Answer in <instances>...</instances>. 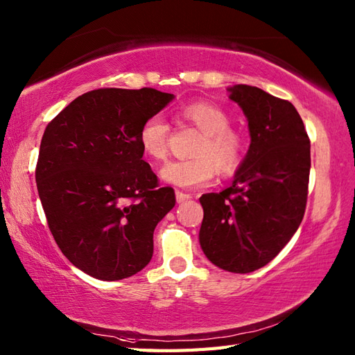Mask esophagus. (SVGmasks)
<instances>
[{
	"mask_svg": "<svg viewBox=\"0 0 355 355\" xmlns=\"http://www.w3.org/2000/svg\"><path fill=\"white\" fill-rule=\"evenodd\" d=\"M175 197H177V202H184V201L192 198L191 193H184V192H182V191H177V192H175Z\"/></svg>",
	"mask_w": 355,
	"mask_h": 355,
	"instance_id": "1",
	"label": "esophagus"
}]
</instances>
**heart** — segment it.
Wrapping results in <instances>:
<instances>
[{
    "label": "heart",
    "instance_id": "heart-1",
    "mask_svg": "<svg viewBox=\"0 0 355 355\" xmlns=\"http://www.w3.org/2000/svg\"><path fill=\"white\" fill-rule=\"evenodd\" d=\"M182 122L192 125L201 137L192 149L191 160L169 162L163 166V182L172 186L195 189L212 182L216 171L230 175L244 160L247 141L244 134L230 126V116L220 105L200 101L178 111ZM139 143L143 154L154 162L168 157L169 125L162 116H150L141 123Z\"/></svg>",
    "mask_w": 355,
    "mask_h": 355
}]
</instances>
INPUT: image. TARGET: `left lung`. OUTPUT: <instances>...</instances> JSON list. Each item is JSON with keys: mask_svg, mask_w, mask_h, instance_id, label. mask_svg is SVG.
Returning <instances> with one entry per match:
<instances>
[{"mask_svg": "<svg viewBox=\"0 0 355 355\" xmlns=\"http://www.w3.org/2000/svg\"><path fill=\"white\" fill-rule=\"evenodd\" d=\"M229 92L244 111L252 141L227 189L200 198V244L216 267L250 273L267 266L302 223L310 139L288 101L250 85Z\"/></svg>", "mask_w": 355, "mask_h": 355, "instance_id": "1", "label": "left lung"}]
</instances>
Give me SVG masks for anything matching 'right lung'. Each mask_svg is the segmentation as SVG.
<instances>
[{"instance_id":"obj_1","label":"right lung","mask_w":355,"mask_h":355,"mask_svg":"<svg viewBox=\"0 0 355 355\" xmlns=\"http://www.w3.org/2000/svg\"><path fill=\"white\" fill-rule=\"evenodd\" d=\"M172 99L154 88L93 89L44 131L36 186L49 229L67 259L101 281L145 268L155 225L175 206L139 143L141 123Z\"/></svg>"}]
</instances>
